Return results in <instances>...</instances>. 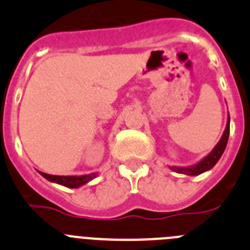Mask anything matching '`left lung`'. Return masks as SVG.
<instances>
[{"label": "left lung", "mask_w": 250, "mask_h": 250, "mask_svg": "<svg viewBox=\"0 0 250 250\" xmlns=\"http://www.w3.org/2000/svg\"><path fill=\"white\" fill-rule=\"evenodd\" d=\"M229 130H230V118H229L228 114V121H227V126H225L224 132H223L222 138L218 141V144L214 146V149L211 150L207 156L202 159L200 161H198L196 164L190 165V167H169L170 169L179 174H185V175H200V174L205 173L208 170H210L214 165L219 161V159L222 158L223 152H224L227 144H228L229 139Z\"/></svg>", "instance_id": "8db88e82"}]
</instances>
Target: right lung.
I'll list each match as a JSON object with an SVG mask.
<instances>
[{
    "label": "right lung",
    "mask_w": 250,
    "mask_h": 250,
    "mask_svg": "<svg viewBox=\"0 0 250 250\" xmlns=\"http://www.w3.org/2000/svg\"><path fill=\"white\" fill-rule=\"evenodd\" d=\"M41 175L45 179H47L48 182L51 183H56V184L62 185V187L66 188H80L83 185L87 184L89 182H91L92 179H95L99 175L98 173H91V174H86V175H50V174L42 173V171H39Z\"/></svg>",
    "instance_id": "1"
}]
</instances>
